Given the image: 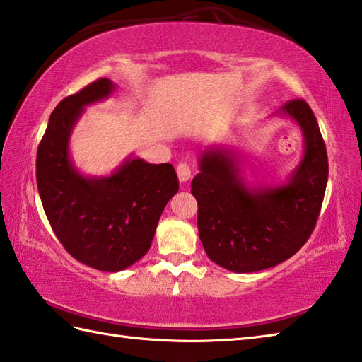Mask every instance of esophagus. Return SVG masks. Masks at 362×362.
Listing matches in <instances>:
<instances>
[{"label": "esophagus", "mask_w": 362, "mask_h": 362, "mask_svg": "<svg viewBox=\"0 0 362 362\" xmlns=\"http://www.w3.org/2000/svg\"><path fill=\"white\" fill-rule=\"evenodd\" d=\"M177 177H179L180 183H187L191 179V168L185 161H182V163L177 165Z\"/></svg>", "instance_id": "obj_1"}]
</instances>
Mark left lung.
<instances>
[{"label": "left lung", "mask_w": 362, "mask_h": 362, "mask_svg": "<svg viewBox=\"0 0 362 362\" xmlns=\"http://www.w3.org/2000/svg\"><path fill=\"white\" fill-rule=\"evenodd\" d=\"M274 117L302 130L298 165L279 183H249L243 156L224 146L199 152L191 182L197 201V228L205 253L227 271L247 274L274 267L308 241L324 201L328 157L310 105L296 99Z\"/></svg>", "instance_id": "obj_1"}]
</instances>
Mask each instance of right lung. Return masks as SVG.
Wrapping results in <instances>:
<instances>
[{
	"mask_svg": "<svg viewBox=\"0 0 362 362\" xmlns=\"http://www.w3.org/2000/svg\"><path fill=\"white\" fill-rule=\"evenodd\" d=\"M115 88L99 79L60 101L37 151V188L54 233L71 257L104 272L124 271L148 253L161 213L179 191L173 165L134 153L109 175H87L74 165L76 124Z\"/></svg>",
	"mask_w": 362,
	"mask_h": 362,
	"instance_id": "obj_1",
	"label": "right lung"
}]
</instances>
